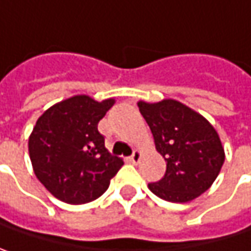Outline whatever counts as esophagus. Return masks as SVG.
<instances>
[{
  "label": "esophagus",
  "mask_w": 251,
  "mask_h": 251,
  "mask_svg": "<svg viewBox=\"0 0 251 251\" xmlns=\"http://www.w3.org/2000/svg\"><path fill=\"white\" fill-rule=\"evenodd\" d=\"M139 159H141V152H139V151H133V153L129 156V161H130L132 164L139 162Z\"/></svg>",
  "instance_id": "esophagus-1"
}]
</instances>
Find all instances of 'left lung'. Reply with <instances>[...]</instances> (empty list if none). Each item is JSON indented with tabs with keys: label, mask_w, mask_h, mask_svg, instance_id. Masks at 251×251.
Here are the masks:
<instances>
[{
	"label": "left lung",
	"mask_w": 251,
	"mask_h": 251,
	"mask_svg": "<svg viewBox=\"0 0 251 251\" xmlns=\"http://www.w3.org/2000/svg\"><path fill=\"white\" fill-rule=\"evenodd\" d=\"M138 106L151 127L156 151L167 162L165 175L148 184L149 190L171 202H187L205 193L224 164L216 129L200 113L172 99L139 102Z\"/></svg>",
	"instance_id": "1"
}]
</instances>
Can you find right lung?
I'll use <instances>...</instances> for the list:
<instances>
[{"label": "right lung", "instance_id": "obj_1", "mask_svg": "<svg viewBox=\"0 0 251 251\" xmlns=\"http://www.w3.org/2000/svg\"><path fill=\"white\" fill-rule=\"evenodd\" d=\"M115 100L79 95L47 109L28 139L38 181L60 201L84 204L99 198L124 161L104 148L98 124Z\"/></svg>", "mask_w": 251, "mask_h": 251}]
</instances>
